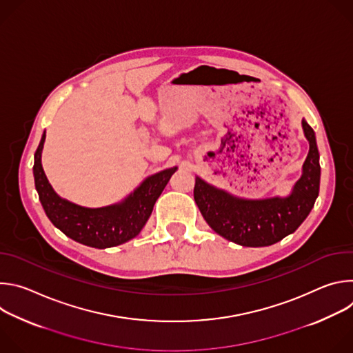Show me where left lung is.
<instances>
[{
    "mask_svg": "<svg viewBox=\"0 0 353 353\" xmlns=\"http://www.w3.org/2000/svg\"><path fill=\"white\" fill-rule=\"evenodd\" d=\"M309 154L286 196H236L195 176L194 199L211 229L243 247H265L293 233L310 214L320 190V154L313 128L301 120Z\"/></svg>",
    "mask_w": 353,
    "mask_h": 353,
    "instance_id": "8db88e82",
    "label": "left lung"
}]
</instances>
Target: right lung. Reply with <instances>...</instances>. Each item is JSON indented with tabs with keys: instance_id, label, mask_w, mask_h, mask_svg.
Returning a JSON list of instances; mask_svg holds the SVG:
<instances>
[{
	"instance_id": "1",
	"label": "right lung",
	"mask_w": 353,
	"mask_h": 353,
	"mask_svg": "<svg viewBox=\"0 0 353 353\" xmlns=\"http://www.w3.org/2000/svg\"><path fill=\"white\" fill-rule=\"evenodd\" d=\"M46 131L34 152L33 177L41 207L52 221L70 239L94 248L123 244L139 234L152 214L157 199L169 183L177 166L148 176L131 194L117 204L86 208L61 198L48 183L41 166Z\"/></svg>"
}]
</instances>
